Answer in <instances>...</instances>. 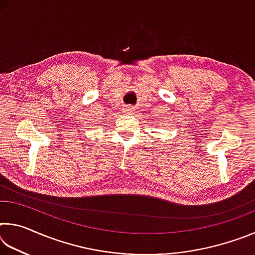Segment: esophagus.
Masks as SVG:
<instances>
[{"label": "esophagus", "instance_id": "1", "mask_svg": "<svg viewBox=\"0 0 255 255\" xmlns=\"http://www.w3.org/2000/svg\"><path fill=\"white\" fill-rule=\"evenodd\" d=\"M135 111H136V108L132 106H126V108H125V112H126V114H133Z\"/></svg>", "mask_w": 255, "mask_h": 255}]
</instances>
